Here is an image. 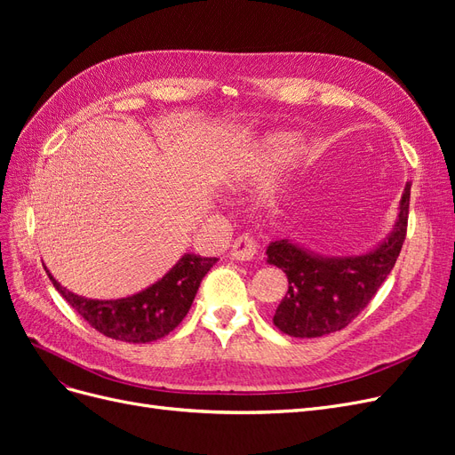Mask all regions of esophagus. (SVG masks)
<instances>
[{"instance_id":"1","label":"esophagus","mask_w":455,"mask_h":455,"mask_svg":"<svg viewBox=\"0 0 455 455\" xmlns=\"http://www.w3.org/2000/svg\"><path fill=\"white\" fill-rule=\"evenodd\" d=\"M231 254L235 259L252 261L259 254V243L254 239L252 233H243V235L237 237L235 243H233Z\"/></svg>"}]
</instances>
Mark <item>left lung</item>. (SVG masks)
I'll return each mask as SVG.
<instances>
[{
  "mask_svg": "<svg viewBox=\"0 0 455 455\" xmlns=\"http://www.w3.org/2000/svg\"><path fill=\"white\" fill-rule=\"evenodd\" d=\"M408 209L410 184L391 235L363 256L323 258L288 239L273 241L266 252L267 261L288 277V292L273 315L275 326L292 338H321L346 328L395 267L406 239Z\"/></svg>",
  "mask_w": 455,
  "mask_h": 455,
  "instance_id": "left-lung-1",
  "label": "left lung"
}]
</instances>
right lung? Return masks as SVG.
<instances>
[{"label":"right lung","instance_id":"add662e5","mask_svg":"<svg viewBox=\"0 0 455 455\" xmlns=\"http://www.w3.org/2000/svg\"><path fill=\"white\" fill-rule=\"evenodd\" d=\"M216 258L184 254L161 281L146 291L121 299H89L57 283L47 271L52 286L84 319L100 334L129 343L156 341L182 323L199 284L216 264Z\"/></svg>","mask_w":455,"mask_h":455}]
</instances>
